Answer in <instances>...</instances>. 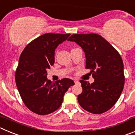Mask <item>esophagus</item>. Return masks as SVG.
<instances>
[{"label":"esophagus","instance_id":"34e87169","mask_svg":"<svg viewBox=\"0 0 135 135\" xmlns=\"http://www.w3.org/2000/svg\"><path fill=\"white\" fill-rule=\"evenodd\" d=\"M74 83L75 84H79L80 82H79V81L76 80H74Z\"/></svg>","mask_w":135,"mask_h":135}]
</instances>
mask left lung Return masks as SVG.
<instances>
[{
	"mask_svg": "<svg viewBox=\"0 0 135 135\" xmlns=\"http://www.w3.org/2000/svg\"><path fill=\"white\" fill-rule=\"evenodd\" d=\"M69 41L75 42L84 51L86 68L90 70L95 81L81 80L80 105L87 112L100 114L113 107L120 97L124 85V64L119 53L101 36L97 34H73Z\"/></svg>",
	"mask_w": 135,
	"mask_h": 135,
	"instance_id": "obj_1",
	"label": "left lung"
}]
</instances>
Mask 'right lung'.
<instances>
[{
  "label": "right lung",
  "instance_id": "obj_1",
  "mask_svg": "<svg viewBox=\"0 0 135 135\" xmlns=\"http://www.w3.org/2000/svg\"><path fill=\"white\" fill-rule=\"evenodd\" d=\"M70 34L46 33L30 42L22 51L15 71V82L22 101L30 110L47 115L58 109L65 92L74 82L69 78L53 82L47 69L55 63V51Z\"/></svg>",
  "mask_w": 135,
  "mask_h": 135
}]
</instances>
